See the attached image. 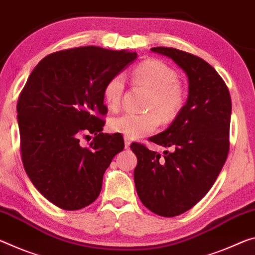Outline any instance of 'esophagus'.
Here are the masks:
<instances>
[{
	"instance_id": "esophagus-1",
	"label": "esophagus",
	"mask_w": 255,
	"mask_h": 255,
	"mask_svg": "<svg viewBox=\"0 0 255 255\" xmlns=\"http://www.w3.org/2000/svg\"><path fill=\"white\" fill-rule=\"evenodd\" d=\"M130 147V140H129L128 137H125V148Z\"/></svg>"
}]
</instances>
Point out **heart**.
Listing matches in <instances>:
<instances>
[{
  "mask_svg": "<svg viewBox=\"0 0 255 255\" xmlns=\"http://www.w3.org/2000/svg\"><path fill=\"white\" fill-rule=\"evenodd\" d=\"M132 80L149 90L146 109L148 113H131L115 117L109 123L112 131L119 132L128 138L138 139L151 134L159 126V119L169 123L177 117L184 106V92L178 84V77L170 67L160 60L149 59L139 63L131 72ZM125 84L124 75L112 76L104 85L103 99L106 106L116 110L120 106Z\"/></svg>",
  "mask_w": 255,
  "mask_h": 255,
  "instance_id": "obj_1",
  "label": "heart"
}]
</instances>
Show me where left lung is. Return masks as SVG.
Listing matches in <instances>:
<instances>
[{"label": "left lung", "mask_w": 255, "mask_h": 255, "mask_svg": "<svg viewBox=\"0 0 255 255\" xmlns=\"http://www.w3.org/2000/svg\"><path fill=\"white\" fill-rule=\"evenodd\" d=\"M151 51L171 59L188 82L185 106L170 126L149 138L173 151L163 159L142 144L130 145L139 200L152 212L171 218L203 199L219 176L229 149L232 100L219 74L203 59L172 47Z\"/></svg>", "instance_id": "1"}]
</instances>
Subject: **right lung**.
<instances>
[{"label": "right lung", "instance_id": "add662e5", "mask_svg": "<svg viewBox=\"0 0 255 255\" xmlns=\"http://www.w3.org/2000/svg\"><path fill=\"white\" fill-rule=\"evenodd\" d=\"M136 59L127 50L76 47L45 56L28 77L17 106L22 163L56 207L79 210L100 195L104 172L125 147L123 136L102 132L103 88ZM83 131L96 136L87 148L79 143Z\"/></svg>", "mask_w": 255, "mask_h": 255}]
</instances>
